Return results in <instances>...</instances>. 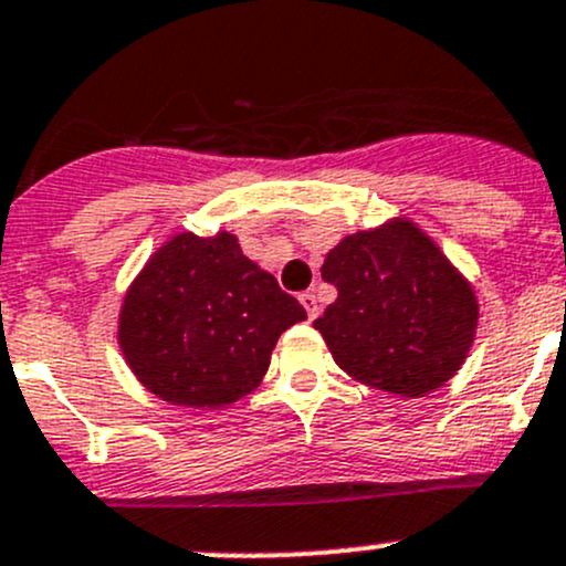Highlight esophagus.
<instances>
[{
	"mask_svg": "<svg viewBox=\"0 0 566 566\" xmlns=\"http://www.w3.org/2000/svg\"><path fill=\"white\" fill-rule=\"evenodd\" d=\"M301 304H304L306 315L310 319H315L319 315V306H317V295L315 293H301Z\"/></svg>",
	"mask_w": 566,
	"mask_h": 566,
	"instance_id": "1",
	"label": "esophagus"
}]
</instances>
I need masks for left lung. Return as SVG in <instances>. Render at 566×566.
Listing matches in <instances>:
<instances>
[{
	"label": "left lung",
	"instance_id": "obj_1",
	"mask_svg": "<svg viewBox=\"0 0 566 566\" xmlns=\"http://www.w3.org/2000/svg\"><path fill=\"white\" fill-rule=\"evenodd\" d=\"M319 273L336 301L315 328L350 378L424 397L462 367L476 334V295L413 221L347 235Z\"/></svg>",
	"mask_w": 566,
	"mask_h": 566
}]
</instances>
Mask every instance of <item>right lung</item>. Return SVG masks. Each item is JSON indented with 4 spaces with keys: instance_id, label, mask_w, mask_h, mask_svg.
Segmentation results:
<instances>
[{
    "instance_id": "1",
    "label": "right lung",
    "mask_w": 566,
    "mask_h": 566,
    "mask_svg": "<svg viewBox=\"0 0 566 566\" xmlns=\"http://www.w3.org/2000/svg\"><path fill=\"white\" fill-rule=\"evenodd\" d=\"M304 306L241 251L235 235L182 232L134 279L117 339L164 402L224 408L260 386L271 350Z\"/></svg>"
}]
</instances>
